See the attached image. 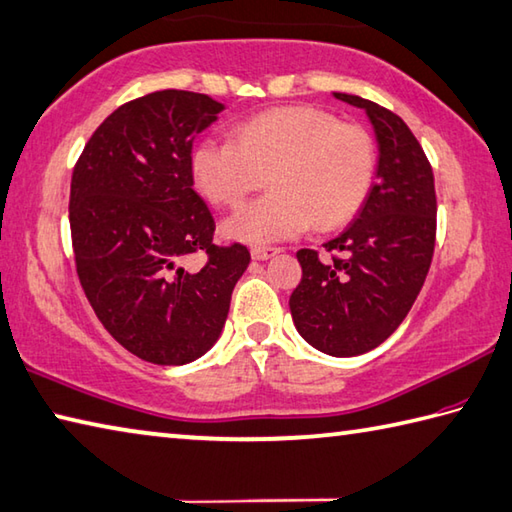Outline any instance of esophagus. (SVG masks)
I'll return each mask as SVG.
<instances>
[{"instance_id": "34e87169", "label": "esophagus", "mask_w": 512, "mask_h": 512, "mask_svg": "<svg viewBox=\"0 0 512 512\" xmlns=\"http://www.w3.org/2000/svg\"><path fill=\"white\" fill-rule=\"evenodd\" d=\"M276 254H278L276 247H254L252 249L254 260H269V258H274Z\"/></svg>"}]
</instances>
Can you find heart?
<instances>
[{"label":"heart","mask_w":512,"mask_h":512,"mask_svg":"<svg viewBox=\"0 0 512 512\" xmlns=\"http://www.w3.org/2000/svg\"><path fill=\"white\" fill-rule=\"evenodd\" d=\"M368 131L314 106H283L240 122L234 140L207 136L194 144L189 171L209 202L234 207L263 185L272 191L223 223L247 245H272L316 229H334L361 209L374 180Z\"/></svg>","instance_id":"1"}]
</instances>
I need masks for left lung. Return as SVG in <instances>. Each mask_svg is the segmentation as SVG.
<instances>
[{
	"label": "left lung",
	"mask_w": 512,
	"mask_h": 512,
	"mask_svg": "<svg viewBox=\"0 0 512 512\" xmlns=\"http://www.w3.org/2000/svg\"><path fill=\"white\" fill-rule=\"evenodd\" d=\"M334 98L368 115L379 147L374 185L350 227L325 243L339 256L296 254L303 278L289 310L318 352L359 356L388 339L417 301L435 252L437 196L426 153L399 115L359 95Z\"/></svg>",
	"instance_id": "8db88e82"
}]
</instances>
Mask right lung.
Returning <instances> with one entry per match:
<instances>
[{
    "mask_svg": "<svg viewBox=\"0 0 512 512\" xmlns=\"http://www.w3.org/2000/svg\"><path fill=\"white\" fill-rule=\"evenodd\" d=\"M225 104L156 91L122 104L86 142L71 180V236L86 298L124 350L185 365L223 334L231 292L249 265L243 245H214V218L189 171L198 133ZM205 251L198 273L181 267Z\"/></svg>",
    "mask_w": 512,
    "mask_h": 512,
    "instance_id": "1",
    "label": "right lung"
}]
</instances>
